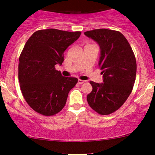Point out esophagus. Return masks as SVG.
<instances>
[{"label": "esophagus", "instance_id": "1", "mask_svg": "<svg viewBox=\"0 0 155 155\" xmlns=\"http://www.w3.org/2000/svg\"><path fill=\"white\" fill-rule=\"evenodd\" d=\"M86 82V81H83V80H81V79H78V84H84V83Z\"/></svg>", "mask_w": 155, "mask_h": 155}]
</instances>
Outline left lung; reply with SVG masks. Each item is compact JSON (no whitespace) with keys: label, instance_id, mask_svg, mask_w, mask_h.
<instances>
[{"label":"left lung","instance_id":"left-lung-1","mask_svg":"<svg viewBox=\"0 0 155 155\" xmlns=\"http://www.w3.org/2000/svg\"><path fill=\"white\" fill-rule=\"evenodd\" d=\"M100 48L99 67L103 83L90 81L93 90L87 95L91 108L102 115L119 110L128 99L136 77V60L129 43L118 31L107 29L84 32Z\"/></svg>","mask_w":155,"mask_h":155}]
</instances>
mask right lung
I'll list each match as a JSON object with an SVG mask.
<instances>
[{"label": "right lung", "mask_w": 155, "mask_h": 155, "mask_svg": "<svg viewBox=\"0 0 155 155\" xmlns=\"http://www.w3.org/2000/svg\"><path fill=\"white\" fill-rule=\"evenodd\" d=\"M81 34L55 29L38 30L25 45L19 58L20 89L27 104L38 114L50 117L60 112L78 82L77 78L62 77L55 65L62 64L65 50Z\"/></svg>", "instance_id": "add662e5"}]
</instances>
